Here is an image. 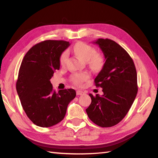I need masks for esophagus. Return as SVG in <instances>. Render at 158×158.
Here are the masks:
<instances>
[{
    "instance_id": "obj_1",
    "label": "esophagus",
    "mask_w": 158,
    "mask_h": 158,
    "mask_svg": "<svg viewBox=\"0 0 158 158\" xmlns=\"http://www.w3.org/2000/svg\"><path fill=\"white\" fill-rule=\"evenodd\" d=\"M76 93H77V95H83V94H84V92L81 91V90H77Z\"/></svg>"
}]
</instances>
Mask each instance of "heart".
<instances>
[{
	"instance_id": "heart-1",
	"label": "heart",
	"mask_w": 158,
	"mask_h": 158,
	"mask_svg": "<svg viewBox=\"0 0 158 158\" xmlns=\"http://www.w3.org/2000/svg\"><path fill=\"white\" fill-rule=\"evenodd\" d=\"M73 51L80 59L85 62H88L89 67L93 70H100L104 64L103 57L99 53H96V49L94 47L85 43H77L73 47ZM67 58L68 53L64 52L60 57L61 64H64ZM88 78L89 75L88 73H75L72 75L71 80L75 84L81 85L82 83L88 79Z\"/></svg>"
}]
</instances>
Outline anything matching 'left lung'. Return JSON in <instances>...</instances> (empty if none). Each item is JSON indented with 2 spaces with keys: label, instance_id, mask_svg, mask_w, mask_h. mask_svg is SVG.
I'll list each match as a JSON object with an SVG mask.
<instances>
[{
  "label": "left lung",
  "instance_id": "obj_1",
  "mask_svg": "<svg viewBox=\"0 0 158 158\" xmlns=\"http://www.w3.org/2000/svg\"><path fill=\"white\" fill-rule=\"evenodd\" d=\"M93 43L99 46L105 58L94 80L104 94H89L92 102L85 110L96 125L111 127L124 118L135 101L138 92L136 70L132 58L116 42L98 39Z\"/></svg>",
  "mask_w": 158,
  "mask_h": 158
}]
</instances>
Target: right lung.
Masks as SVG:
<instances>
[{
	"instance_id": "add662e5",
	"label": "right lung",
	"mask_w": 158,
	"mask_h": 158,
	"mask_svg": "<svg viewBox=\"0 0 158 158\" xmlns=\"http://www.w3.org/2000/svg\"><path fill=\"white\" fill-rule=\"evenodd\" d=\"M69 42L47 40L29 49L19 70L16 89L23 110L35 125L48 127L64 119L67 106L75 98L73 89H53L50 81Z\"/></svg>"
}]
</instances>
